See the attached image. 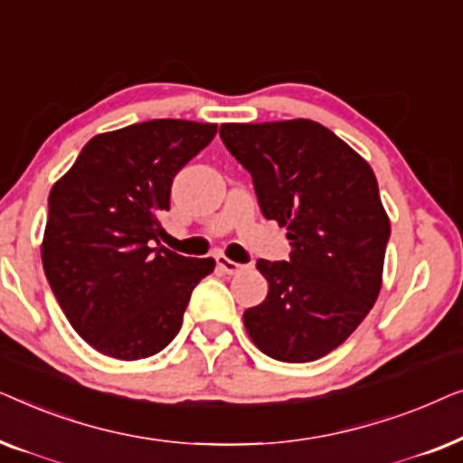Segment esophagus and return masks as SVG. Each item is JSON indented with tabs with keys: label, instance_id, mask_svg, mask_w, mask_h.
Listing matches in <instances>:
<instances>
[{
	"label": "esophagus",
	"instance_id": "obj_1",
	"mask_svg": "<svg viewBox=\"0 0 463 463\" xmlns=\"http://www.w3.org/2000/svg\"><path fill=\"white\" fill-rule=\"evenodd\" d=\"M217 265L221 271H225V274H238L240 269H244V265L232 261V259H227L225 255H217Z\"/></svg>",
	"mask_w": 463,
	"mask_h": 463
}]
</instances>
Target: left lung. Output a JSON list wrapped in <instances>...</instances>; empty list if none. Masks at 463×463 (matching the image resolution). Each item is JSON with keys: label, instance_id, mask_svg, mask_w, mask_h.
<instances>
[{"label": "left lung", "instance_id": "1", "mask_svg": "<svg viewBox=\"0 0 463 463\" xmlns=\"http://www.w3.org/2000/svg\"><path fill=\"white\" fill-rule=\"evenodd\" d=\"M230 154L249 170L265 219L287 227L288 261L259 259L269 284L244 326L269 358L312 363L339 347L382 290L390 219L373 168L312 119L223 124Z\"/></svg>", "mask_w": 463, "mask_h": 463}]
</instances>
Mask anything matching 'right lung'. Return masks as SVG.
Segmentation results:
<instances>
[{"label":"right lung","instance_id":"obj_1","mask_svg":"<svg viewBox=\"0 0 463 463\" xmlns=\"http://www.w3.org/2000/svg\"><path fill=\"white\" fill-rule=\"evenodd\" d=\"M214 135L217 124L187 119L97 135L50 192L43 271L75 333L105 356L164 350L195 284L214 269L211 257L154 249L175 175Z\"/></svg>","mask_w":463,"mask_h":463}]
</instances>
